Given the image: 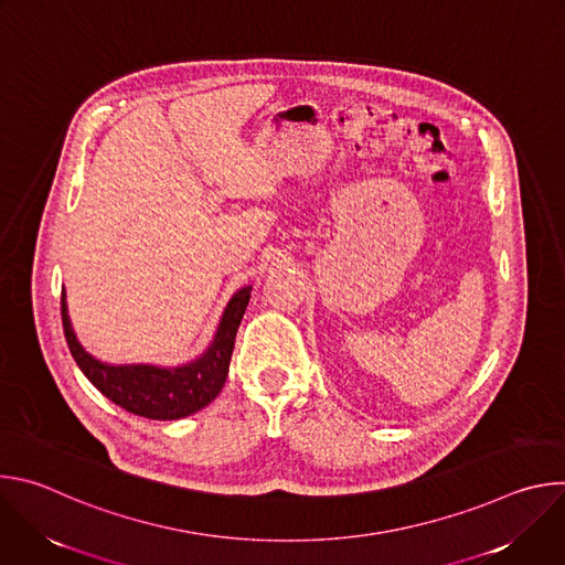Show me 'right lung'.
<instances>
[{
  "label": "right lung",
  "instance_id": "1",
  "mask_svg": "<svg viewBox=\"0 0 565 565\" xmlns=\"http://www.w3.org/2000/svg\"><path fill=\"white\" fill-rule=\"evenodd\" d=\"M250 286L241 288L227 303L216 338L207 353L181 369L156 366H109L94 360L77 344L64 303L62 290V327L68 351L89 382L129 414L151 420H179L201 412L218 395L225 384L227 366L241 317L250 301Z\"/></svg>",
  "mask_w": 565,
  "mask_h": 565
}]
</instances>
